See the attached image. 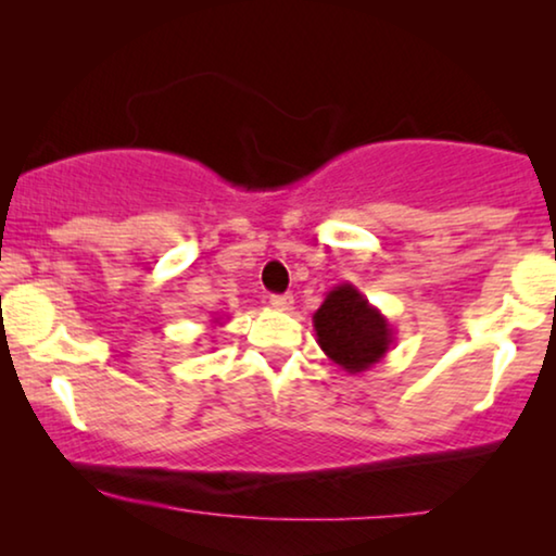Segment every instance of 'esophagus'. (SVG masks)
<instances>
[{
	"label": "esophagus",
	"instance_id": "1",
	"mask_svg": "<svg viewBox=\"0 0 556 556\" xmlns=\"http://www.w3.org/2000/svg\"><path fill=\"white\" fill-rule=\"evenodd\" d=\"M270 306L276 311H291L293 308V295L291 293L270 295Z\"/></svg>",
	"mask_w": 556,
	"mask_h": 556
}]
</instances>
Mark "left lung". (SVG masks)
Here are the masks:
<instances>
[{"label": "left lung", "instance_id": "left-lung-1", "mask_svg": "<svg viewBox=\"0 0 556 556\" xmlns=\"http://www.w3.org/2000/svg\"><path fill=\"white\" fill-rule=\"evenodd\" d=\"M316 341L333 364L359 375L384 359L394 344V329L352 283L333 286L314 314Z\"/></svg>", "mask_w": 556, "mask_h": 556}]
</instances>
